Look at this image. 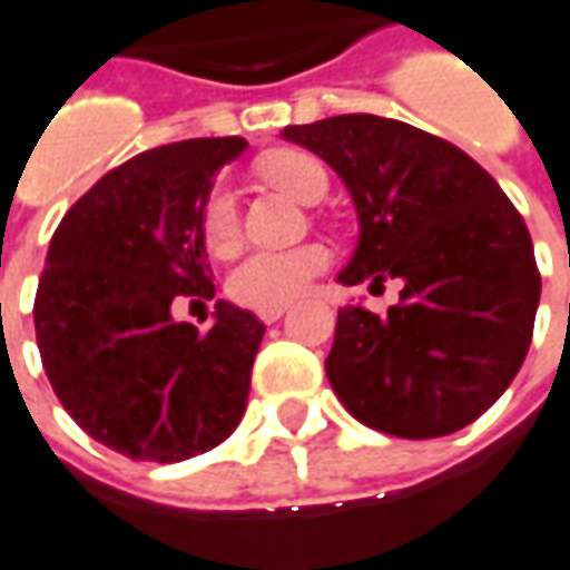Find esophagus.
Masks as SVG:
<instances>
[{
	"instance_id": "esophagus-1",
	"label": "esophagus",
	"mask_w": 570,
	"mask_h": 570,
	"mask_svg": "<svg viewBox=\"0 0 570 570\" xmlns=\"http://www.w3.org/2000/svg\"><path fill=\"white\" fill-rule=\"evenodd\" d=\"M284 311H286V305H274V308H259L256 314H259L262 323H274L284 317Z\"/></svg>"
}]
</instances>
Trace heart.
Instances as JSON below:
<instances>
[{"mask_svg":"<svg viewBox=\"0 0 570 570\" xmlns=\"http://www.w3.org/2000/svg\"><path fill=\"white\" fill-rule=\"evenodd\" d=\"M259 174L272 186L284 188L296 200H317L326 195V170L308 151L284 149L262 158ZM200 237L210 253L228 256L240 237L237 198L232 188L219 183L200 210ZM330 249L323 244H302L293 249H253L228 274V293L247 308H274L302 296L308 284L330 265Z\"/></svg>","mask_w":570,"mask_h":570,"instance_id":"heart-1","label":"heart"}]
</instances>
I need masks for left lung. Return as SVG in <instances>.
<instances>
[{"label":"left lung","mask_w":570,"mask_h":570,"mask_svg":"<svg viewBox=\"0 0 570 570\" xmlns=\"http://www.w3.org/2000/svg\"><path fill=\"white\" fill-rule=\"evenodd\" d=\"M357 210L338 284L400 277L384 317L338 308L330 384L363 424L433 440L476 421L510 387L531 345L540 274L525 219L466 151L382 116L289 125Z\"/></svg>","instance_id":"left-lung-1"}]
</instances>
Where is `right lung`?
<instances>
[{"label":"right lung","instance_id":"1","mask_svg":"<svg viewBox=\"0 0 570 570\" xmlns=\"http://www.w3.org/2000/svg\"><path fill=\"white\" fill-rule=\"evenodd\" d=\"M244 149L240 137H204L142 151L51 237L32 308L45 375L88 436L134 461L195 458L244 419L265 326L225 298L207 330L170 311L216 293L200 210Z\"/></svg>","mask_w":570,"mask_h":570}]
</instances>
